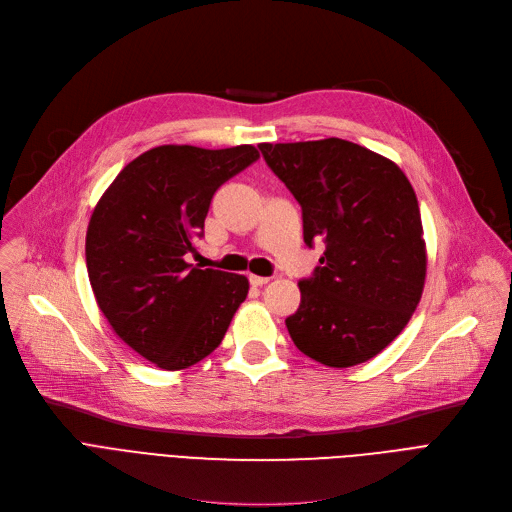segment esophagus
I'll return each instance as SVG.
<instances>
[{
  "instance_id": "obj_1",
  "label": "esophagus",
  "mask_w": 512,
  "mask_h": 512,
  "mask_svg": "<svg viewBox=\"0 0 512 512\" xmlns=\"http://www.w3.org/2000/svg\"><path fill=\"white\" fill-rule=\"evenodd\" d=\"M249 280H251V284H253V286H265L267 282H270V278H265V276H255V274H251V278H249Z\"/></svg>"
}]
</instances>
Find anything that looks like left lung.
<instances>
[{
	"instance_id": "1",
	"label": "left lung",
	"mask_w": 512,
	"mask_h": 512,
	"mask_svg": "<svg viewBox=\"0 0 512 512\" xmlns=\"http://www.w3.org/2000/svg\"><path fill=\"white\" fill-rule=\"evenodd\" d=\"M267 166L303 207L311 247L326 240L301 307L286 319L292 342L328 367L380 355L415 313L427 274L417 195L392 159L344 139L259 143Z\"/></svg>"
}]
</instances>
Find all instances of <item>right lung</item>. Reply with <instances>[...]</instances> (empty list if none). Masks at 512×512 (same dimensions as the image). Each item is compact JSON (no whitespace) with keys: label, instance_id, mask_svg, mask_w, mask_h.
Here are the masks:
<instances>
[{"label":"right lung","instance_id":"1","mask_svg":"<svg viewBox=\"0 0 512 512\" xmlns=\"http://www.w3.org/2000/svg\"><path fill=\"white\" fill-rule=\"evenodd\" d=\"M257 157L253 145L153 147L122 168L91 213L85 255L95 301L114 334L159 369L211 355L247 299V276L199 270L186 255L218 186Z\"/></svg>","mask_w":512,"mask_h":512}]
</instances>
